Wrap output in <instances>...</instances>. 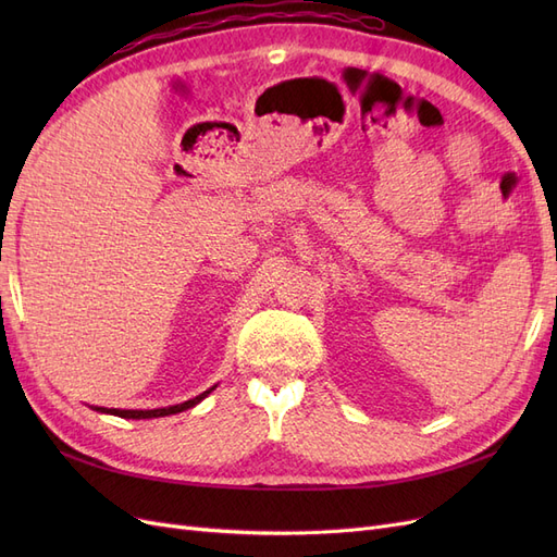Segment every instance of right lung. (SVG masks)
<instances>
[{"mask_svg":"<svg viewBox=\"0 0 557 557\" xmlns=\"http://www.w3.org/2000/svg\"><path fill=\"white\" fill-rule=\"evenodd\" d=\"M211 391H215V385L209 387V391H205L201 395L188 399V401H181V404H174V407H164V409H107V407H90L92 411H99V413H111V416H117V418H132V420H144V418H162V416H172V413H181L185 409H193L195 404H199L205 397L211 395Z\"/></svg>","mask_w":557,"mask_h":557,"instance_id":"add662e5","label":"right lung"}]
</instances>
